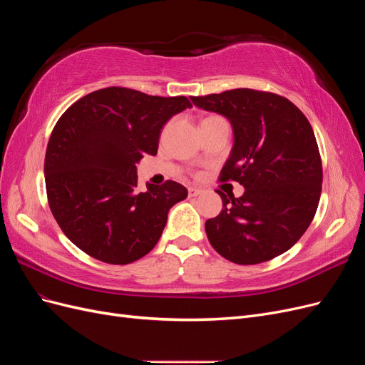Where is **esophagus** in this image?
<instances>
[{
	"label": "esophagus",
	"instance_id": "esophagus-1",
	"mask_svg": "<svg viewBox=\"0 0 365 365\" xmlns=\"http://www.w3.org/2000/svg\"><path fill=\"white\" fill-rule=\"evenodd\" d=\"M201 189H196V187H189V196L190 197H195V196H197V195H201Z\"/></svg>",
	"mask_w": 365,
	"mask_h": 365
}]
</instances>
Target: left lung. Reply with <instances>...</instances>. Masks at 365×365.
<instances>
[{
	"instance_id": "8db88e82",
	"label": "left lung",
	"mask_w": 365,
	"mask_h": 365,
	"mask_svg": "<svg viewBox=\"0 0 365 365\" xmlns=\"http://www.w3.org/2000/svg\"><path fill=\"white\" fill-rule=\"evenodd\" d=\"M230 120L235 145L220 181L245 187L222 197V212L205 222L212 247L227 260L256 264L294 247L311 225L322 195L323 165L306 115L286 97L237 88L190 97Z\"/></svg>"
}]
</instances>
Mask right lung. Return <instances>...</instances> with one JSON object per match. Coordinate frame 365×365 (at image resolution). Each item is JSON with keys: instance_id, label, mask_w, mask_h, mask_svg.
I'll use <instances>...</instances> for the list:
<instances>
[{"instance_id": "add662e5", "label": "right lung", "mask_w": 365, "mask_h": 365, "mask_svg": "<svg viewBox=\"0 0 365 365\" xmlns=\"http://www.w3.org/2000/svg\"><path fill=\"white\" fill-rule=\"evenodd\" d=\"M187 97L109 86L79 98L54 126L43 163L51 213L88 256L111 264L141 259L157 245L172 205L187 197L175 181L137 189V163L157 155L168 120Z\"/></svg>"}]
</instances>
